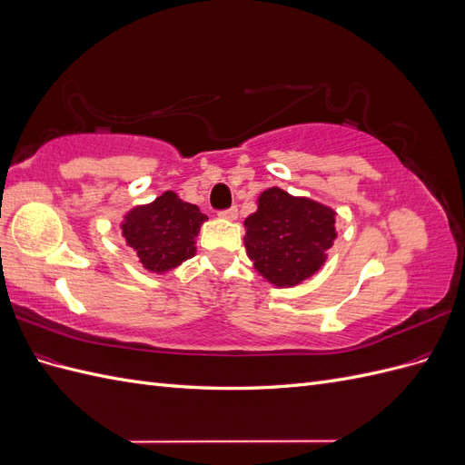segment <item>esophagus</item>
Segmentation results:
<instances>
[{
    "mask_svg": "<svg viewBox=\"0 0 465 465\" xmlns=\"http://www.w3.org/2000/svg\"><path fill=\"white\" fill-rule=\"evenodd\" d=\"M219 215H221L223 219L234 221V219H236V215H238V209H236V205H232V207H229V209H223V211H219Z\"/></svg>",
    "mask_w": 465,
    "mask_h": 465,
    "instance_id": "1",
    "label": "esophagus"
}]
</instances>
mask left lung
Segmentation results:
<instances>
[{
    "label": "left lung",
    "instance_id": "1",
    "mask_svg": "<svg viewBox=\"0 0 465 465\" xmlns=\"http://www.w3.org/2000/svg\"><path fill=\"white\" fill-rule=\"evenodd\" d=\"M244 244L256 270L275 287L314 275L335 241V211L308 198L270 188L244 221Z\"/></svg>",
    "mask_w": 465,
    "mask_h": 465
}]
</instances>
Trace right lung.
I'll use <instances>...</instances> for the list:
<instances>
[{
	"label": "right lung",
	"mask_w": 465,
	"mask_h": 465,
	"mask_svg": "<svg viewBox=\"0 0 465 465\" xmlns=\"http://www.w3.org/2000/svg\"><path fill=\"white\" fill-rule=\"evenodd\" d=\"M205 219L198 205L164 192L153 203L132 209L122 223V234L145 270L163 273L195 254L193 238Z\"/></svg>",
	"instance_id": "right-lung-1"
}]
</instances>
